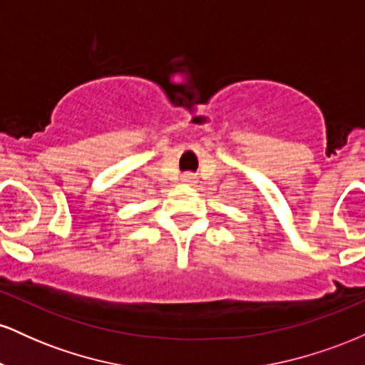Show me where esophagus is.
Here are the masks:
<instances>
[{"label": "esophagus", "instance_id": "34e87169", "mask_svg": "<svg viewBox=\"0 0 365 365\" xmlns=\"http://www.w3.org/2000/svg\"><path fill=\"white\" fill-rule=\"evenodd\" d=\"M182 182H185V183H194L195 182V177L192 173H185L182 177Z\"/></svg>", "mask_w": 365, "mask_h": 365}]
</instances>
